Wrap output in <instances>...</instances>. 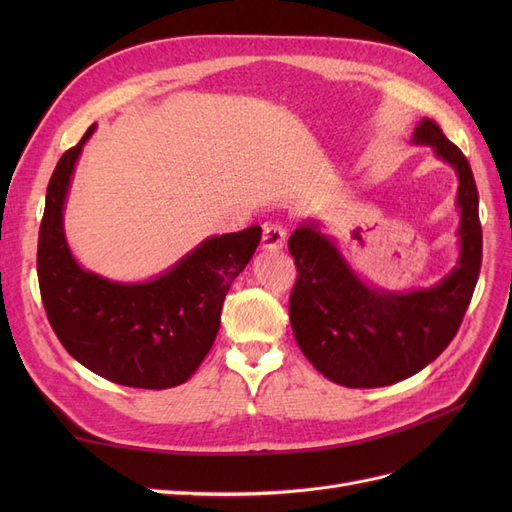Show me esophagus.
<instances>
[{
  "label": "esophagus",
  "instance_id": "34e87169",
  "mask_svg": "<svg viewBox=\"0 0 512 512\" xmlns=\"http://www.w3.org/2000/svg\"><path fill=\"white\" fill-rule=\"evenodd\" d=\"M286 243V230L280 224H267L262 230V250L280 252Z\"/></svg>",
  "mask_w": 512,
  "mask_h": 512
}]
</instances>
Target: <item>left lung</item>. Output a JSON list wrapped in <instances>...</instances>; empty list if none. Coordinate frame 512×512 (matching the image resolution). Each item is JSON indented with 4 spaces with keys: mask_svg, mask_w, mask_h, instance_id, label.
Returning a JSON list of instances; mask_svg holds the SVG:
<instances>
[{
    "mask_svg": "<svg viewBox=\"0 0 512 512\" xmlns=\"http://www.w3.org/2000/svg\"><path fill=\"white\" fill-rule=\"evenodd\" d=\"M412 143L431 147L459 181V256L438 284L386 290L365 282L316 218L303 220L288 239L299 271L290 294L292 333L322 376L350 389L395 384L436 361L455 337L478 282L483 232L472 168L433 119L418 121Z\"/></svg>",
    "mask_w": 512,
    "mask_h": 512,
    "instance_id": "left-lung-1",
    "label": "left lung"
}]
</instances>
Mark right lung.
<instances>
[{
	"label": "right lung",
	"instance_id": "right-lung-1",
	"mask_svg": "<svg viewBox=\"0 0 512 512\" xmlns=\"http://www.w3.org/2000/svg\"><path fill=\"white\" fill-rule=\"evenodd\" d=\"M96 128L61 156L46 188L38 237L42 303L59 342L94 374L134 389H170L188 380L213 346L226 294L262 230L207 237L145 282H115L81 267L66 239L64 209Z\"/></svg>",
	"mask_w": 512,
	"mask_h": 512
}]
</instances>
